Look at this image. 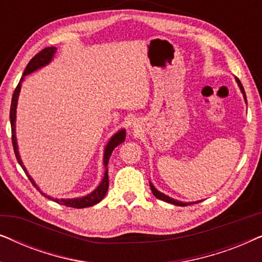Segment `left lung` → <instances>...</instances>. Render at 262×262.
Returning a JSON list of instances; mask_svg holds the SVG:
<instances>
[{
  "label": "left lung",
  "mask_w": 262,
  "mask_h": 262,
  "mask_svg": "<svg viewBox=\"0 0 262 262\" xmlns=\"http://www.w3.org/2000/svg\"><path fill=\"white\" fill-rule=\"evenodd\" d=\"M236 81H237V83H238V85H239V88H241V91H242V93H243V95H245V99H246V102H247V98H246V93H245V89H243V87H242V83L241 82H239V80L238 78H236ZM150 188H151V192H152V194L156 196L157 199H161V200H163V202H167V203H170V204H174V205H178V206H187V205H191V203H181V202H178V200H174L173 198H169V196H167L166 194H163V193H161V192H159L157 191V189L154 187V186L150 184ZM199 203V202H198Z\"/></svg>",
  "instance_id": "1"
}]
</instances>
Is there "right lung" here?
Listing matches in <instances>:
<instances>
[{"label":"right lung","mask_w":262,"mask_h":262,"mask_svg":"<svg viewBox=\"0 0 262 262\" xmlns=\"http://www.w3.org/2000/svg\"><path fill=\"white\" fill-rule=\"evenodd\" d=\"M56 52V48H45L42 49L40 52H38L37 55H35L33 58L30 60V63L27 64L26 69H25L24 74H23V77H21V80L19 81V83H17L15 91L13 93V98H12V105H10V125H12V143H13V148H14V152H15V157L17 160V162L23 168L25 173L27 174L28 179H30V181L32 182V185H34L35 187H37V185L34 184L33 180H32L30 175H28L26 168L24 167L23 164V161L20 159V155H19V151H17V144H16V137H15V113H16V103H17V96H19V93H20V88H21V83H23V80H24V76H26L27 74H31L33 73L34 70H37L38 68H41L42 66H45V64H48L50 60H51L53 53ZM125 141V131L121 130L118 132L113 136L112 138H111V141L106 146V150H105V159H103V164H105V167H107V164H108V161H110V157L112 155V151L114 149L117 148L118 145L121 144ZM39 189V188H37ZM107 189H108V168H106V171H105V177H103V180L101 184L98 188L95 189L94 192H92L91 194L83 196V198H77V199H52L51 196H48L49 199H52L57 202L58 204H62L64 206H68V207H74V209H83V207H89V206H93L95 205V204H98L101 202L103 199V196L106 195L107 193Z\"/></svg>","instance_id":"obj_1"}]
</instances>
